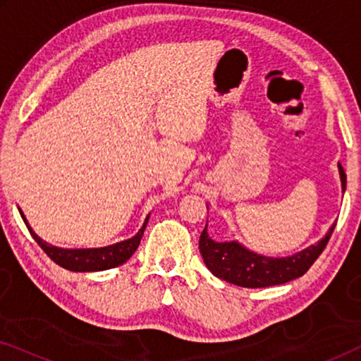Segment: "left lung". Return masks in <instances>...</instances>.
<instances>
[{
    "label": "left lung",
    "mask_w": 361,
    "mask_h": 361,
    "mask_svg": "<svg viewBox=\"0 0 361 361\" xmlns=\"http://www.w3.org/2000/svg\"><path fill=\"white\" fill-rule=\"evenodd\" d=\"M338 171L340 179H342V190L345 192L347 176H345L340 162ZM334 228L335 224L330 226L329 233L319 243L309 246L300 253L288 256V258H266V256L248 251L236 241L216 243L207 235V226L200 235L199 250L205 266L216 278L240 286V288H268V286L289 283V281L307 273V269L327 246Z\"/></svg>",
    "instance_id": "8db88e82"
}]
</instances>
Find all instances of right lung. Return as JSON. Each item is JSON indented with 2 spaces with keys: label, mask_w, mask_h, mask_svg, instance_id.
<instances>
[{
  "label": "right lung",
  "mask_w": 361,
  "mask_h": 361,
  "mask_svg": "<svg viewBox=\"0 0 361 361\" xmlns=\"http://www.w3.org/2000/svg\"><path fill=\"white\" fill-rule=\"evenodd\" d=\"M21 214L24 224H26L29 233L32 235V238L37 241V245L46 251V255L51 258L54 263L62 266L68 271H80V273H90V271H105V269H111L116 268L123 263H126L128 259L131 258V255L135 253L137 246H140V241L142 238V233H145L147 220L149 216H146L145 225L142 228L137 231V233L133 236L130 240L120 241V243L111 245V246H105V248H92V250H63V248H57V246H52L42 241L39 236L34 233L31 230V226L27 225L26 216L21 210Z\"/></svg>",
  "instance_id": "right-lung-1"
}]
</instances>
